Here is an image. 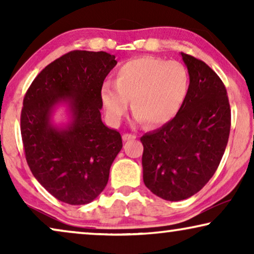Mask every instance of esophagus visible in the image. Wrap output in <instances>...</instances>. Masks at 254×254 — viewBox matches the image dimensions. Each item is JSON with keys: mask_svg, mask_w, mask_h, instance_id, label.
Instances as JSON below:
<instances>
[{"mask_svg": "<svg viewBox=\"0 0 254 254\" xmlns=\"http://www.w3.org/2000/svg\"><path fill=\"white\" fill-rule=\"evenodd\" d=\"M135 138H136V135H135V134H128V133H126V134L123 135V140L124 141L135 140Z\"/></svg>", "mask_w": 254, "mask_h": 254, "instance_id": "1", "label": "esophagus"}]
</instances>
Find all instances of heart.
Wrapping results in <instances>:
<instances>
[{
    "mask_svg": "<svg viewBox=\"0 0 254 254\" xmlns=\"http://www.w3.org/2000/svg\"><path fill=\"white\" fill-rule=\"evenodd\" d=\"M189 91L190 74L183 64L141 57L118 68L116 83H103L100 100L113 125L120 124L131 99L135 123L161 127L177 117Z\"/></svg>",
    "mask_w": 254,
    "mask_h": 254,
    "instance_id": "obj_1",
    "label": "heart"
}]
</instances>
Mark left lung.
I'll return each instance as SVG.
<instances>
[{"mask_svg":"<svg viewBox=\"0 0 254 254\" xmlns=\"http://www.w3.org/2000/svg\"><path fill=\"white\" fill-rule=\"evenodd\" d=\"M190 91L175 119L141 137L144 185L155 195L180 201L214 176L228 144L231 111L227 89L203 61L182 53Z\"/></svg>","mask_w":254,"mask_h":254,"instance_id":"8db88e82","label":"left lung"}]
</instances>
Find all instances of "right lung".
Returning <instances> with one entry per match:
<instances>
[{
	"instance_id": "add662e5",
	"label": "right lung",
	"mask_w": 254,
	"mask_h": 254,
	"mask_svg": "<svg viewBox=\"0 0 254 254\" xmlns=\"http://www.w3.org/2000/svg\"><path fill=\"white\" fill-rule=\"evenodd\" d=\"M106 52L72 51L41 70L23 100L20 133L29 168L40 185L68 204H86L103 192L123 148L119 131L102 121L100 88L116 67ZM60 103L71 121L51 123Z\"/></svg>"
}]
</instances>
